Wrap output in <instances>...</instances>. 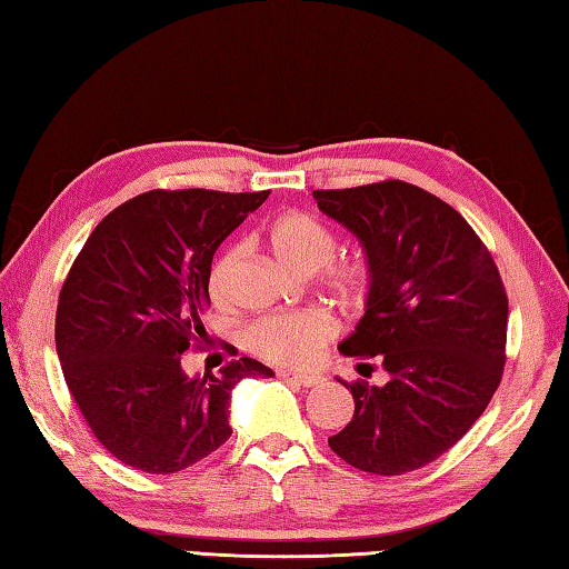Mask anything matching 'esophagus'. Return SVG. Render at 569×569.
Returning <instances> with one entry per match:
<instances>
[{
  "mask_svg": "<svg viewBox=\"0 0 569 569\" xmlns=\"http://www.w3.org/2000/svg\"><path fill=\"white\" fill-rule=\"evenodd\" d=\"M277 377H280V380H287V382L301 385V387H313V385L321 382L319 375H301V372H292V370H277Z\"/></svg>",
  "mask_w": 569,
  "mask_h": 569,
  "instance_id": "esophagus-1",
  "label": "esophagus"
}]
</instances>
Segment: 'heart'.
<instances>
[{"label": "heart", "instance_id": "obj_1", "mask_svg": "<svg viewBox=\"0 0 569 569\" xmlns=\"http://www.w3.org/2000/svg\"><path fill=\"white\" fill-rule=\"evenodd\" d=\"M264 236L277 258L299 272L321 270L323 284L348 307L362 305L375 282V264L368 252L336 256L338 238L328 223L309 211H284L272 219ZM238 248H223L211 262L209 295L213 301L229 297L231 272ZM338 333V323L323 311H282L268 313L248 326V348L262 360L282 368H309L321 358L323 348Z\"/></svg>", "mask_w": 569, "mask_h": 569}]
</instances>
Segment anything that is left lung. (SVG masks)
I'll use <instances>...</instances> for the list:
<instances>
[{
  "label": "left lung",
  "instance_id": "1",
  "mask_svg": "<svg viewBox=\"0 0 569 569\" xmlns=\"http://www.w3.org/2000/svg\"><path fill=\"white\" fill-rule=\"evenodd\" d=\"M313 197L375 264L368 311L340 352L391 375L385 387L343 382L356 413L328 446L362 472L419 470L470 431L501 382L509 297L499 268L460 211L416 184L382 180Z\"/></svg>",
  "mask_w": 569,
  "mask_h": 569
}]
</instances>
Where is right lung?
<instances>
[{
    "mask_svg": "<svg viewBox=\"0 0 569 569\" xmlns=\"http://www.w3.org/2000/svg\"><path fill=\"white\" fill-rule=\"evenodd\" d=\"M264 192L150 189L97 223L62 282L56 348L94 438L133 470L172 475L231 438V389L270 377L252 358L187 377L207 331L213 252Z\"/></svg>",
    "mask_w": 569,
    "mask_h": 569,
    "instance_id": "1",
    "label": "right lung"
}]
</instances>
